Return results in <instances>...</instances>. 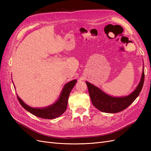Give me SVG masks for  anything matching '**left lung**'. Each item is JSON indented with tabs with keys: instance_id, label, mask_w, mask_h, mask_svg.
Returning <instances> with one entry per match:
<instances>
[{
	"instance_id": "8db88e82",
	"label": "left lung",
	"mask_w": 151,
	"mask_h": 151,
	"mask_svg": "<svg viewBox=\"0 0 151 151\" xmlns=\"http://www.w3.org/2000/svg\"><path fill=\"white\" fill-rule=\"evenodd\" d=\"M144 69L140 82L137 88L132 94L125 97L115 98L110 96L104 93L96 86L86 82L93 104L99 110L105 113H115L124 110L134 101L141 92L145 77Z\"/></svg>"
}]
</instances>
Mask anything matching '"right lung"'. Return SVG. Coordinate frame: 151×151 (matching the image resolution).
I'll return each mask as SVG.
<instances>
[{
	"mask_svg": "<svg viewBox=\"0 0 151 151\" xmlns=\"http://www.w3.org/2000/svg\"><path fill=\"white\" fill-rule=\"evenodd\" d=\"M76 82V80H73L66 84L62 90L60 96L59 98L58 101L56 103H55L51 105V106L47 108H31L22 101L18 97V96H17V98L21 106L25 109H26L27 111H28L29 112L33 114V115L40 118H45V119H54V118L60 116L65 111L67 106L68 96H69L70 91L72 88H74Z\"/></svg>",
	"mask_w": 151,
	"mask_h": 151,
	"instance_id": "right-lung-1",
	"label": "right lung"
}]
</instances>
